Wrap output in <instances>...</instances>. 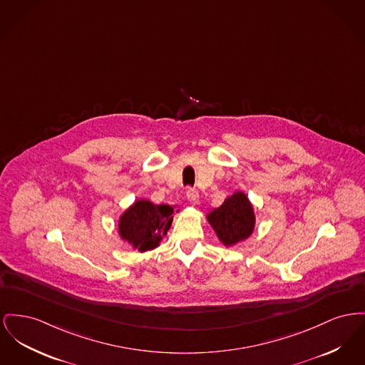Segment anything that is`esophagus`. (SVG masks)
Instances as JSON below:
<instances>
[{"instance_id":"1","label":"esophagus","mask_w":365,"mask_h":365,"mask_svg":"<svg viewBox=\"0 0 365 365\" xmlns=\"http://www.w3.org/2000/svg\"><path fill=\"white\" fill-rule=\"evenodd\" d=\"M187 200L192 205H197L198 204V192L195 189H187Z\"/></svg>"}]
</instances>
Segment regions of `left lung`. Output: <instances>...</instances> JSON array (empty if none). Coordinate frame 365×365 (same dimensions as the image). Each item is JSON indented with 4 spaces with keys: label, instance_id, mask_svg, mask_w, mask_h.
Returning a JSON list of instances; mask_svg holds the SVG:
<instances>
[{
    "label": "left lung",
    "instance_id": "obj_1",
    "mask_svg": "<svg viewBox=\"0 0 365 365\" xmlns=\"http://www.w3.org/2000/svg\"><path fill=\"white\" fill-rule=\"evenodd\" d=\"M207 219L226 247H233L247 240L255 227L254 207L242 192L227 197L219 208L207 215Z\"/></svg>",
    "mask_w": 365,
    "mask_h": 365
}]
</instances>
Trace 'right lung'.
<instances>
[{"label": "right lung", "mask_w": 365, "mask_h": 365, "mask_svg": "<svg viewBox=\"0 0 365 365\" xmlns=\"http://www.w3.org/2000/svg\"><path fill=\"white\" fill-rule=\"evenodd\" d=\"M172 214L171 205H154L149 200H138L120 216L118 233L139 252L151 251L170 230Z\"/></svg>", "instance_id": "add662e5"}]
</instances>
